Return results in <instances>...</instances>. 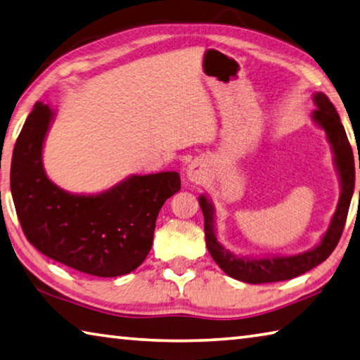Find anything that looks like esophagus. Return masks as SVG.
Instances as JSON below:
<instances>
[{
  "label": "esophagus",
  "instance_id": "34e87169",
  "mask_svg": "<svg viewBox=\"0 0 360 360\" xmlns=\"http://www.w3.org/2000/svg\"><path fill=\"white\" fill-rule=\"evenodd\" d=\"M186 176L191 184H202L205 180V170L202 169L199 162H191L190 166L186 167Z\"/></svg>",
  "mask_w": 360,
  "mask_h": 360
}]
</instances>
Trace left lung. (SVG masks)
Masks as SVG:
<instances>
[{"label": "left lung", "mask_w": 360, "mask_h": 360, "mask_svg": "<svg viewBox=\"0 0 360 360\" xmlns=\"http://www.w3.org/2000/svg\"><path fill=\"white\" fill-rule=\"evenodd\" d=\"M313 101L316 104V110L313 112V120L326 131L327 141H329L333 151V161H335V167L340 176V186H342L337 210L330 219L329 229L326 231V234L321 238V242L316 247L305 251V253L294 256L238 257L232 255L229 250H226L218 242L215 234V209H213L210 199H207L205 194H200L199 205L204 213L207 250H209L210 256L218 264L219 269L224 274L232 276V278L251 283V285L295 278V276L305 274L313 267L319 266L321 262H324L332 255V251L335 250L340 237H342L346 217H348L351 198L352 193H354V156H352V148L349 145L348 136H346L338 113L329 98L324 93H314Z\"/></svg>", "instance_id": "obj_1"}]
</instances>
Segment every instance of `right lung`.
<instances>
[{"label":"right lung","instance_id":"right-lung-1","mask_svg":"<svg viewBox=\"0 0 360 360\" xmlns=\"http://www.w3.org/2000/svg\"><path fill=\"white\" fill-rule=\"evenodd\" d=\"M53 115L47 104L36 103L12 153L11 191L23 234L42 255L79 272L129 274L150 253L158 213L180 191V175H131L99 194L61 190L42 164Z\"/></svg>","mask_w":360,"mask_h":360}]
</instances>
